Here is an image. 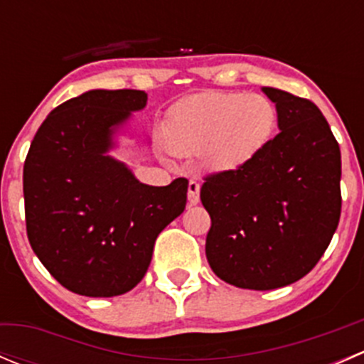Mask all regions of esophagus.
<instances>
[{
  "label": "esophagus",
  "mask_w": 364,
  "mask_h": 364,
  "mask_svg": "<svg viewBox=\"0 0 364 364\" xmlns=\"http://www.w3.org/2000/svg\"><path fill=\"white\" fill-rule=\"evenodd\" d=\"M199 192H200L199 181H196V179H190V183H188V203L190 204L199 203Z\"/></svg>",
  "instance_id": "34e87169"
}]
</instances>
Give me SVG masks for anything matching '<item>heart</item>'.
Returning a JSON list of instances; mask_svg holds the SVG:
<instances>
[{"mask_svg":"<svg viewBox=\"0 0 364 364\" xmlns=\"http://www.w3.org/2000/svg\"><path fill=\"white\" fill-rule=\"evenodd\" d=\"M278 109L269 97L243 91H209L176 105L167 119L174 153H199L208 171H236L273 139Z\"/></svg>","mask_w":364,"mask_h":364,"instance_id":"b5f03b06","label":"heart"}]
</instances>
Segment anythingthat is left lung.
Instances as JSON below:
<instances>
[{
    "instance_id": "8db88e82",
    "label": "left lung",
    "mask_w": 364,
    "mask_h": 364,
    "mask_svg": "<svg viewBox=\"0 0 364 364\" xmlns=\"http://www.w3.org/2000/svg\"><path fill=\"white\" fill-rule=\"evenodd\" d=\"M280 134L236 171L204 178L211 216L205 257L240 289L271 291L310 273L331 243L341 213L340 146L314 102L262 87Z\"/></svg>"
}]
</instances>
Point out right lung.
<instances>
[{
    "label": "right lung",
    "instance_id": "add662e5",
    "mask_svg": "<svg viewBox=\"0 0 364 364\" xmlns=\"http://www.w3.org/2000/svg\"><path fill=\"white\" fill-rule=\"evenodd\" d=\"M139 90H91L58 105L24 161L33 252L68 291L112 297L144 278L159 234L186 205L188 181L149 186L107 155L112 135L146 107Z\"/></svg>",
    "mask_w": 364,
    "mask_h": 364
}]
</instances>
